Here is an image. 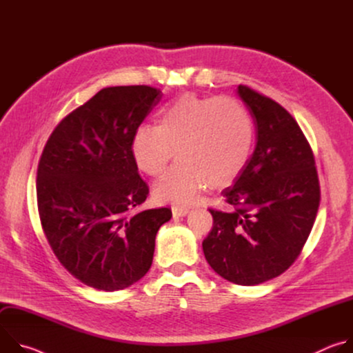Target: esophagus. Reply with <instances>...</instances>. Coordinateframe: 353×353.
I'll return each instance as SVG.
<instances>
[{"mask_svg":"<svg viewBox=\"0 0 353 353\" xmlns=\"http://www.w3.org/2000/svg\"><path fill=\"white\" fill-rule=\"evenodd\" d=\"M172 212H173V216H184L190 212V208H187V207H173Z\"/></svg>","mask_w":353,"mask_h":353,"instance_id":"obj_1","label":"esophagus"}]
</instances>
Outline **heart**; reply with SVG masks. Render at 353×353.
Listing matches in <instances>:
<instances>
[{
    "label": "heart",
    "instance_id": "heart-1",
    "mask_svg": "<svg viewBox=\"0 0 353 353\" xmlns=\"http://www.w3.org/2000/svg\"><path fill=\"white\" fill-rule=\"evenodd\" d=\"M254 143V127L240 100L230 96L201 97L185 93L166 105L158 125H139L131 141L137 168L159 177L154 188L159 203L191 204L211 184L225 187L244 170Z\"/></svg>",
    "mask_w": 353,
    "mask_h": 353
}]
</instances>
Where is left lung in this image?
I'll use <instances>...</instances> for the list:
<instances>
[{"label":"left lung","instance_id":"left-lung-1","mask_svg":"<svg viewBox=\"0 0 353 353\" xmlns=\"http://www.w3.org/2000/svg\"><path fill=\"white\" fill-rule=\"evenodd\" d=\"M257 130L254 154L233 187L222 191L232 212L210 208L203 241L211 268L237 285H259L285 272L300 256L320 205L312 146L275 100L239 85Z\"/></svg>","mask_w":353,"mask_h":353}]
</instances>
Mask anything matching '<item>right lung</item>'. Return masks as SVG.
I'll use <instances>...</instances> for the list:
<instances>
[{
  "label": "right lung",
  "instance_id": "right-lung-1",
  "mask_svg": "<svg viewBox=\"0 0 353 353\" xmlns=\"http://www.w3.org/2000/svg\"><path fill=\"white\" fill-rule=\"evenodd\" d=\"M162 97L146 85L110 86L65 116L37 166L43 233L61 265L99 290H120L152 265L170 208L138 211L149 194L131 155L135 130Z\"/></svg>",
  "mask_w": 353,
  "mask_h": 353
}]
</instances>
